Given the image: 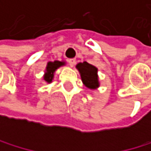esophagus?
I'll use <instances>...</instances> for the list:
<instances>
[{
  "label": "esophagus",
  "instance_id": "obj_1",
  "mask_svg": "<svg viewBox=\"0 0 151 151\" xmlns=\"http://www.w3.org/2000/svg\"><path fill=\"white\" fill-rule=\"evenodd\" d=\"M68 61H69L70 66H71V67H74L75 64H76V59H70Z\"/></svg>",
  "mask_w": 151,
  "mask_h": 151
}]
</instances>
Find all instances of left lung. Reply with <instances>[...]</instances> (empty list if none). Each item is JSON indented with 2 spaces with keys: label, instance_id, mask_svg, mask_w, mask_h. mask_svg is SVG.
<instances>
[{
  "label": "left lung",
  "instance_id": "8db88e82",
  "mask_svg": "<svg viewBox=\"0 0 151 151\" xmlns=\"http://www.w3.org/2000/svg\"><path fill=\"white\" fill-rule=\"evenodd\" d=\"M76 68L78 70L81 80L85 87L90 90H97L100 87V81H99L98 76V68L87 61L77 63Z\"/></svg>",
  "mask_w": 151,
  "mask_h": 151
}]
</instances>
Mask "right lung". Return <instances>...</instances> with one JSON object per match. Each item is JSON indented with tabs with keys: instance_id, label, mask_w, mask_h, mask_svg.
I'll return each mask as SVG.
<instances>
[{
	"instance_id": "add662e5",
	"label": "right lung",
	"mask_w": 151,
	"mask_h": 151,
	"mask_svg": "<svg viewBox=\"0 0 151 151\" xmlns=\"http://www.w3.org/2000/svg\"><path fill=\"white\" fill-rule=\"evenodd\" d=\"M66 64V63L64 60H54V61H48L47 67H45V74L43 78L44 80L47 82V83H51L52 80L54 79V74L55 72L57 71L60 67L61 66H64Z\"/></svg>"
}]
</instances>
